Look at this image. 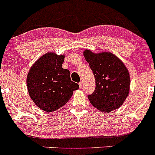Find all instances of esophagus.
Wrapping results in <instances>:
<instances>
[{"label":"esophagus","instance_id":"1","mask_svg":"<svg viewBox=\"0 0 155 155\" xmlns=\"http://www.w3.org/2000/svg\"><path fill=\"white\" fill-rule=\"evenodd\" d=\"M79 84V87H80V88H81V89L82 88V87H83V85H84V84H83L82 81H80Z\"/></svg>","mask_w":155,"mask_h":155}]
</instances>
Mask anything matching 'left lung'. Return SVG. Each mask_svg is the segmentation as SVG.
<instances>
[{"label":"left lung","instance_id":"8db88e82","mask_svg":"<svg viewBox=\"0 0 155 155\" xmlns=\"http://www.w3.org/2000/svg\"><path fill=\"white\" fill-rule=\"evenodd\" d=\"M95 79L94 92L88 98L102 113H110L124 104L130 90V74L124 63L110 52L93 53L84 50Z\"/></svg>","mask_w":155,"mask_h":155}]
</instances>
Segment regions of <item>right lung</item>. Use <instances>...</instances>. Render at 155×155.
I'll use <instances>...</instances> for the list:
<instances>
[{
  "instance_id": "1",
  "label": "right lung",
  "mask_w": 155,
  "mask_h": 155,
  "mask_svg": "<svg viewBox=\"0 0 155 155\" xmlns=\"http://www.w3.org/2000/svg\"><path fill=\"white\" fill-rule=\"evenodd\" d=\"M64 55L49 52L41 56L27 76L29 96L39 108L53 112L66 105L79 86L71 80L70 71L62 68Z\"/></svg>"
}]
</instances>
